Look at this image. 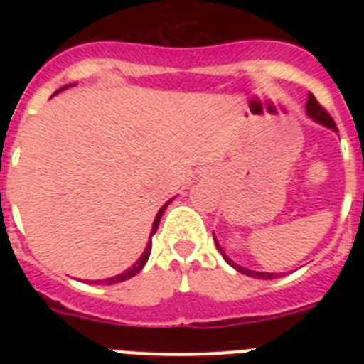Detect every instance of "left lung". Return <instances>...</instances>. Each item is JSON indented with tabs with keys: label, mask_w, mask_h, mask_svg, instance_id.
<instances>
[{
	"label": "left lung",
	"mask_w": 364,
	"mask_h": 364,
	"mask_svg": "<svg viewBox=\"0 0 364 364\" xmlns=\"http://www.w3.org/2000/svg\"><path fill=\"white\" fill-rule=\"evenodd\" d=\"M306 111H308V115H310L311 119H314V121L321 122V124L328 126V128H333V130H338V128H336V122L333 121V117L328 115L327 109H325V107H323V105L319 104V102H317L314 94H308V104H306ZM217 247H219V243H217ZM219 251H221L223 257H225V260H227L228 264L234 266L236 270L242 272V274H245V276L260 277V279H274V277L282 276V274H268V272H253V270H247V268H242V266H238V264H236V262H232V260L228 259V257H227V255H225V251H223L221 247H219Z\"/></svg>",
	"instance_id": "8db88e82"
}]
</instances>
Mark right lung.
Segmentation results:
<instances>
[{"mask_svg": "<svg viewBox=\"0 0 364 364\" xmlns=\"http://www.w3.org/2000/svg\"><path fill=\"white\" fill-rule=\"evenodd\" d=\"M64 88H68V87H62V88H60V90H64ZM60 90H56V92H60ZM168 204H170V202H168ZM168 204L162 205V208H160L159 213H156V219H154L153 232H151V236H153V234L156 232V228H159V223H160V217H162V213H164L166 205H168ZM149 255H151V240H149L147 247H145V253L141 255V259L137 260L136 264L132 266V268H128V270H126V272H122V274H119V276L109 277V279H105V283H107V285H113V283L124 282V279H130V277H134V276H136V274H137V272L141 270L143 266H145V262H147V259H149ZM100 283H104V282H100Z\"/></svg>", "mask_w": 364, "mask_h": 364, "instance_id": "right-lung-1", "label": "right lung"}]
</instances>
